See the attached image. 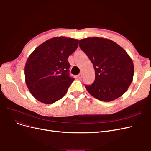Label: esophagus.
Listing matches in <instances>:
<instances>
[{"label":"esophagus","instance_id":"1","mask_svg":"<svg viewBox=\"0 0 151 151\" xmlns=\"http://www.w3.org/2000/svg\"><path fill=\"white\" fill-rule=\"evenodd\" d=\"M82 77H83V74H82V73H81V74H79V75L77 76V77L78 79H81Z\"/></svg>","mask_w":151,"mask_h":151}]
</instances>
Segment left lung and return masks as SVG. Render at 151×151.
Instances as JSON below:
<instances>
[{
  "label": "left lung",
  "instance_id": "obj_1",
  "mask_svg": "<svg viewBox=\"0 0 151 151\" xmlns=\"http://www.w3.org/2000/svg\"><path fill=\"white\" fill-rule=\"evenodd\" d=\"M79 47L95 70L94 83L85 86L88 92L105 102L112 101L124 94L134 74L133 62L125 50L113 41L101 37L82 39Z\"/></svg>",
  "mask_w": 151,
  "mask_h": 151
}]
</instances>
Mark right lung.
<instances>
[{
	"mask_svg": "<svg viewBox=\"0 0 151 151\" xmlns=\"http://www.w3.org/2000/svg\"><path fill=\"white\" fill-rule=\"evenodd\" d=\"M79 40L65 36L49 39L31 53L24 67L25 82L41 103L52 104L67 92L74 79L69 77L67 59L78 47Z\"/></svg>",
	"mask_w": 151,
	"mask_h": 151,
	"instance_id": "obj_1",
	"label": "right lung"
}]
</instances>
